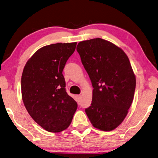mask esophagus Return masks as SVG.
<instances>
[{
	"instance_id": "34e87169",
	"label": "esophagus",
	"mask_w": 158,
	"mask_h": 158,
	"mask_svg": "<svg viewBox=\"0 0 158 158\" xmlns=\"http://www.w3.org/2000/svg\"><path fill=\"white\" fill-rule=\"evenodd\" d=\"M77 98H78V100H80V99L81 98V94H79V95H77Z\"/></svg>"
}]
</instances>
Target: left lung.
Returning <instances> with one entry per match:
<instances>
[{"mask_svg": "<svg viewBox=\"0 0 158 158\" xmlns=\"http://www.w3.org/2000/svg\"><path fill=\"white\" fill-rule=\"evenodd\" d=\"M77 50L92 81V103L85 112L92 126L112 131L123 122L134 99L136 77L124 51L101 38L81 41Z\"/></svg>", "mask_w": 158, "mask_h": 158, "instance_id": "1", "label": "left lung"}]
</instances>
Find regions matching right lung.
Here are the masks:
<instances>
[{
    "mask_svg": "<svg viewBox=\"0 0 158 158\" xmlns=\"http://www.w3.org/2000/svg\"><path fill=\"white\" fill-rule=\"evenodd\" d=\"M77 43L44 46L27 60L21 81L27 112L46 131L60 132L71 124L77 103L67 94L63 70Z\"/></svg>",
    "mask_w": 158,
    "mask_h": 158,
    "instance_id": "1",
    "label": "right lung"
}]
</instances>
